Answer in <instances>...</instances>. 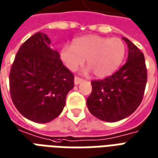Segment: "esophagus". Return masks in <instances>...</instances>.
<instances>
[{"label": "esophagus", "mask_w": 158, "mask_h": 158, "mask_svg": "<svg viewBox=\"0 0 158 158\" xmlns=\"http://www.w3.org/2000/svg\"><path fill=\"white\" fill-rule=\"evenodd\" d=\"M82 81H83L82 78L78 77V76H75V78H74V84H75V85H79V83L82 82Z\"/></svg>", "instance_id": "obj_1"}]
</instances>
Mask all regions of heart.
I'll return each mask as SVG.
<instances>
[{"mask_svg": "<svg viewBox=\"0 0 158 158\" xmlns=\"http://www.w3.org/2000/svg\"><path fill=\"white\" fill-rule=\"evenodd\" d=\"M125 53V45L119 38L89 35L76 38L72 45L62 46L60 58L71 71H76L86 59L87 66L94 75L105 78L116 72Z\"/></svg>", "mask_w": 158, "mask_h": 158, "instance_id": "1", "label": "heart"}]
</instances>
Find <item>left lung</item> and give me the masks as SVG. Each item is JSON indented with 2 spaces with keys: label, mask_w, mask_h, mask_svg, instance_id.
<instances>
[{
  "label": "left lung",
  "mask_w": 158,
  "mask_h": 158,
  "mask_svg": "<svg viewBox=\"0 0 158 158\" xmlns=\"http://www.w3.org/2000/svg\"><path fill=\"white\" fill-rule=\"evenodd\" d=\"M128 60L113 75L92 80V91L87 98L89 111L97 118L117 122L132 114L141 103L147 80L145 56L127 38Z\"/></svg>",
  "instance_id": "8db88e82"
}]
</instances>
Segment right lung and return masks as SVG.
Listing matches in <instances>:
<instances>
[{
  "label": "right lung",
  "mask_w": 158,
  "mask_h": 158,
  "mask_svg": "<svg viewBox=\"0 0 158 158\" xmlns=\"http://www.w3.org/2000/svg\"><path fill=\"white\" fill-rule=\"evenodd\" d=\"M74 76L52 48L46 35L29 37L16 54L10 73L11 98L19 113L36 123H48L62 113Z\"/></svg>",
  "instance_id": "right-lung-1"
}]
</instances>
